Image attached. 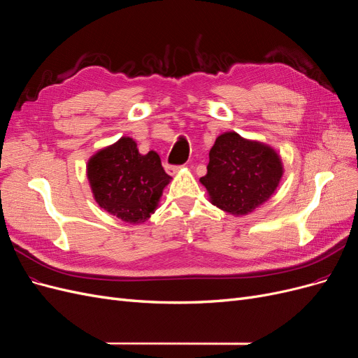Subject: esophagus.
Returning <instances> with one entry per match:
<instances>
[{
	"label": "esophagus",
	"instance_id": "esophagus-1",
	"mask_svg": "<svg viewBox=\"0 0 358 358\" xmlns=\"http://www.w3.org/2000/svg\"><path fill=\"white\" fill-rule=\"evenodd\" d=\"M165 169H166L168 174L174 176V174H177V172L180 171V166H177V165H166V166H165Z\"/></svg>",
	"mask_w": 358,
	"mask_h": 358
}]
</instances>
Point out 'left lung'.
<instances>
[{
	"mask_svg": "<svg viewBox=\"0 0 358 358\" xmlns=\"http://www.w3.org/2000/svg\"><path fill=\"white\" fill-rule=\"evenodd\" d=\"M281 177L282 164L273 148L226 132L210 150V164L201 182L213 205L244 215L271 198Z\"/></svg>",
	"mask_w": 358,
	"mask_h": 358,
	"instance_id": "left-lung-1",
	"label": "left lung"
}]
</instances>
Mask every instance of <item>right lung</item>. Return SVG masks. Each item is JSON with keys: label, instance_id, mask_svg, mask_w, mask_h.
<instances>
[{"label": "right lung", "instance_id": "add662e5", "mask_svg": "<svg viewBox=\"0 0 358 358\" xmlns=\"http://www.w3.org/2000/svg\"><path fill=\"white\" fill-rule=\"evenodd\" d=\"M87 178L101 208L131 224L144 223L155 213L171 180L159 155H141L129 136L92 156Z\"/></svg>", "mask_w": 358, "mask_h": 358}]
</instances>
